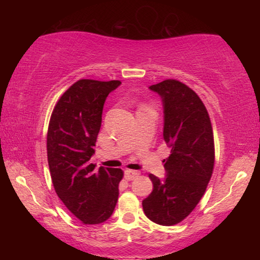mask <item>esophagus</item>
<instances>
[{
    "mask_svg": "<svg viewBox=\"0 0 260 260\" xmlns=\"http://www.w3.org/2000/svg\"><path fill=\"white\" fill-rule=\"evenodd\" d=\"M138 175H140L139 171H132V170H126L125 171V178L127 180H133L135 179Z\"/></svg>",
    "mask_w": 260,
    "mask_h": 260,
    "instance_id": "1",
    "label": "esophagus"
}]
</instances>
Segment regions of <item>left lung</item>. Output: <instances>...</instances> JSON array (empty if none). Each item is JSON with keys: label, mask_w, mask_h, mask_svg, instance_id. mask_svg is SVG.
I'll return each instance as SVG.
<instances>
[{"label": "left lung", "mask_w": 260, "mask_h": 260, "mask_svg": "<svg viewBox=\"0 0 260 260\" xmlns=\"http://www.w3.org/2000/svg\"><path fill=\"white\" fill-rule=\"evenodd\" d=\"M149 88L161 98L162 136L171 153L164 180L149 174L153 189L142 206L151 221L172 226L191 213L206 190L214 166L213 131L205 105L187 85L167 79Z\"/></svg>", "instance_id": "8db88e82"}]
</instances>
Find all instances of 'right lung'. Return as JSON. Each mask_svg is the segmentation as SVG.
<instances>
[{
	"mask_svg": "<svg viewBox=\"0 0 260 260\" xmlns=\"http://www.w3.org/2000/svg\"><path fill=\"white\" fill-rule=\"evenodd\" d=\"M119 80L81 79L60 96L51 113L47 155L55 191L64 205L85 225L108 220L116 208L120 169H95L90 158L102 122L108 95Z\"/></svg>",
	"mask_w": 260,
	"mask_h": 260,
	"instance_id": "add662e5",
	"label": "right lung"
}]
</instances>
